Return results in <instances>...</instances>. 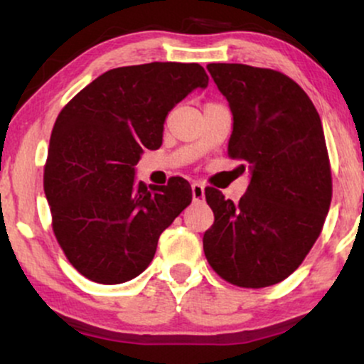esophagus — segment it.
Listing matches in <instances>:
<instances>
[{
    "label": "esophagus",
    "mask_w": 364,
    "mask_h": 364,
    "mask_svg": "<svg viewBox=\"0 0 364 364\" xmlns=\"http://www.w3.org/2000/svg\"><path fill=\"white\" fill-rule=\"evenodd\" d=\"M191 195H193V202H203L205 186H203L202 183H193V185H191Z\"/></svg>",
    "instance_id": "esophagus-1"
}]
</instances>
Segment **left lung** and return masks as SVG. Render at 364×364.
Returning <instances> with one entry per match:
<instances>
[{
	"instance_id": "1",
	"label": "left lung",
	"mask_w": 364,
	"mask_h": 364,
	"mask_svg": "<svg viewBox=\"0 0 364 364\" xmlns=\"http://www.w3.org/2000/svg\"><path fill=\"white\" fill-rule=\"evenodd\" d=\"M207 70L232 114L228 152L248 166L250 185L240 203L207 188L214 224L203 252L235 286H274L301 265L328 214L332 176L320 116L306 92L274 70L237 63Z\"/></svg>"
}]
</instances>
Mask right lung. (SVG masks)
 <instances>
[{
  "label": "right lung",
  "mask_w": 364,
  "mask_h": 364,
  "mask_svg": "<svg viewBox=\"0 0 364 364\" xmlns=\"http://www.w3.org/2000/svg\"><path fill=\"white\" fill-rule=\"evenodd\" d=\"M196 63H147L109 70L63 107L44 168L53 229L70 263L99 284L135 279L159 236L191 203L186 179L136 181L144 149L162 145L169 111L207 87Z\"/></svg>",
  "instance_id": "add662e5"
}]
</instances>
